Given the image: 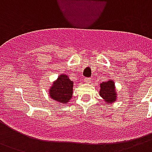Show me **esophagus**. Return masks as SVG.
Segmentation results:
<instances>
[{
	"label": "esophagus",
	"instance_id": "1",
	"mask_svg": "<svg viewBox=\"0 0 152 152\" xmlns=\"http://www.w3.org/2000/svg\"><path fill=\"white\" fill-rule=\"evenodd\" d=\"M92 78H90V77H86L84 80V82H86V83H90V82H92Z\"/></svg>",
	"mask_w": 152,
	"mask_h": 152
}]
</instances>
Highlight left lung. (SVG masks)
<instances>
[{
    "mask_svg": "<svg viewBox=\"0 0 152 152\" xmlns=\"http://www.w3.org/2000/svg\"><path fill=\"white\" fill-rule=\"evenodd\" d=\"M100 95L104 100V104H109L116 102L117 94L115 89V83L113 81L109 80L108 82H103L100 84Z\"/></svg>",
    "mask_w": 152,
    "mask_h": 152,
    "instance_id": "obj_1",
    "label": "left lung"
}]
</instances>
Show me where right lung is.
<instances>
[{
	"label": "right lung",
	"mask_w": 152,
	"mask_h": 152,
	"mask_svg": "<svg viewBox=\"0 0 152 152\" xmlns=\"http://www.w3.org/2000/svg\"><path fill=\"white\" fill-rule=\"evenodd\" d=\"M74 82L66 75H61L49 89V94L53 100L63 104H66L72 97Z\"/></svg>",
	"instance_id": "1"
}]
</instances>
